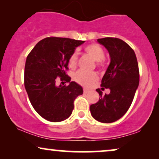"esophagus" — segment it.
Returning a JSON list of instances; mask_svg holds the SVG:
<instances>
[{
    "instance_id": "34e87169",
    "label": "esophagus",
    "mask_w": 159,
    "mask_h": 159,
    "mask_svg": "<svg viewBox=\"0 0 159 159\" xmlns=\"http://www.w3.org/2000/svg\"><path fill=\"white\" fill-rule=\"evenodd\" d=\"M83 92H84V93H87L89 92V90L86 89V88H84V90H83Z\"/></svg>"
}]
</instances>
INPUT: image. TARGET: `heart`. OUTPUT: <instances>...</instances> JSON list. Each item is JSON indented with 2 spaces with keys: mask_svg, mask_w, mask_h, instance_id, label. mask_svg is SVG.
<instances>
[{
  "mask_svg": "<svg viewBox=\"0 0 159 159\" xmlns=\"http://www.w3.org/2000/svg\"><path fill=\"white\" fill-rule=\"evenodd\" d=\"M84 51L91 58L97 62L98 66H102V61L104 59V51L99 45L92 44L88 45L84 48ZM77 62V53L75 52L71 55L69 58V66L71 68H75ZM98 79V75L94 72L87 73L84 71H78L75 75V80L77 83L84 86H90Z\"/></svg>",
  "mask_w": 159,
  "mask_h": 159,
  "instance_id": "heart-1",
  "label": "heart"
}]
</instances>
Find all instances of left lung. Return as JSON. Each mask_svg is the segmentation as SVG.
<instances>
[{
	"instance_id": "left-lung-1",
	"label": "left lung",
	"mask_w": 159,
	"mask_h": 159,
	"mask_svg": "<svg viewBox=\"0 0 159 159\" xmlns=\"http://www.w3.org/2000/svg\"><path fill=\"white\" fill-rule=\"evenodd\" d=\"M97 42L110 56V63L101 84L110 93L103 96L100 89H96L99 100L90 105V110L96 120L109 123L119 120L131 106L139 86V67L134 51L123 40L107 37L98 39Z\"/></svg>"
}]
</instances>
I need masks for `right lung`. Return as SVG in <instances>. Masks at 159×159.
<instances>
[{"instance_id": "add662e5", "label": "right lung", "mask_w": 159, "mask_h": 159, "mask_svg": "<svg viewBox=\"0 0 159 159\" xmlns=\"http://www.w3.org/2000/svg\"><path fill=\"white\" fill-rule=\"evenodd\" d=\"M84 41L47 37L37 43L28 55L24 73L25 88L33 107L51 122L67 119L74 110V102L83 93L82 88L66 74L69 58ZM69 86H57L58 77ZM64 84V83H63Z\"/></svg>"}]
</instances>
